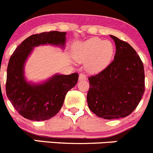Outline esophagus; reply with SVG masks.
Returning <instances> with one entry per match:
<instances>
[{"mask_svg": "<svg viewBox=\"0 0 153 153\" xmlns=\"http://www.w3.org/2000/svg\"><path fill=\"white\" fill-rule=\"evenodd\" d=\"M79 80H85L86 79V75L84 74H80L79 76Z\"/></svg>", "mask_w": 153, "mask_h": 153, "instance_id": "34e87169", "label": "esophagus"}]
</instances>
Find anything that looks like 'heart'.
<instances>
[{"instance_id":"obj_1","label":"heart","mask_w":153,"mask_h":153,"mask_svg":"<svg viewBox=\"0 0 153 153\" xmlns=\"http://www.w3.org/2000/svg\"><path fill=\"white\" fill-rule=\"evenodd\" d=\"M114 51L111 42L94 37L76 43L74 48V56L79 62H87L86 67L90 71H99L108 65Z\"/></svg>"}]
</instances>
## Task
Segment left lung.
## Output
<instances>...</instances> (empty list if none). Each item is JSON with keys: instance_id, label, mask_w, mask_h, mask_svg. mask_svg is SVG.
Wrapping results in <instances>:
<instances>
[{"instance_id": "left-lung-1", "label": "left lung", "mask_w": 153, "mask_h": 153, "mask_svg": "<svg viewBox=\"0 0 153 153\" xmlns=\"http://www.w3.org/2000/svg\"><path fill=\"white\" fill-rule=\"evenodd\" d=\"M110 36L116 45L114 60L103 71L89 77L87 94L91 111L108 120L129 115L145 90L144 69L140 56L127 42Z\"/></svg>"}]
</instances>
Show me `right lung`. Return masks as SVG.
<instances>
[{"instance_id": "add662e5", "label": "right lung", "mask_w": 153, "mask_h": 153, "mask_svg": "<svg viewBox=\"0 0 153 153\" xmlns=\"http://www.w3.org/2000/svg\"><path fill=\"white\" fill-rule=\"evenodd\" d=\"M66 33L45 32L29 36L15 50L7 66L6 93L15 109L33 121L46 120L61 109L66 94L74 87L79 75H53L42 83L28 82L25 77V65L35 47L51 45L64 48Z\"/></svg>"}]
</instances>
